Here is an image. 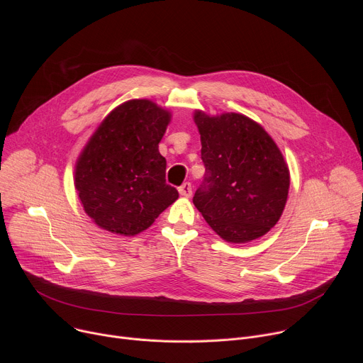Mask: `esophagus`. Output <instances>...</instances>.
<instances>
[{"instance_id":"obj_1","label":"esophagus","mask_w":363,"mask_h":363,"mask_svg":"<svg viewBox=\"0 0 363 363\" xmlns=\"http://www.w3.org/2000/svg\"><path fill=\"white\" fill-rule=\"evenodd\" d=\"M179 194L182 195V196H186V198H189L191 195H192V185L189 184V182H184L181 186H179Z\"/></svg>"}]
</instances>
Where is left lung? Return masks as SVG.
<instances>
[{"mask_svg":"<svg viewBox=\"0 0 363 363\" xmlns=\"http://www.w3.org/2000/svg\"><path fill=\"white\" fill-rule=\"evenodd\" d=\"M205 177L194 205L228 242L263 237L280 220L290 172L272 136L240 113L208 116L195 111Z\"/></svg>","mask_w":363,"mask_h":363,"instance_id":"8db88e82","label":"left lung"}]
</instances>
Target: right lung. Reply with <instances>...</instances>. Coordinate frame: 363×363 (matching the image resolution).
I'll list each match as a JSON object with an SVG mask.
<instances>
[{
    "label": "right lung",
    "instance_id": "obj_1",
    "mask_svg": "<svg viewBox=\"0 0 363 363\" xmlns=\"http://www.w3.org/2000/svg\"><path fill=\"white\" fill-rule=\"evenodd\" d=\"M171 113L147 99L113 109L86 143L74 169L84 213L100 228L136 235L175 202L178 191L165 181L167 160L160 142Z\"/></svg>",
    "mask_w": 363,
    "mask_h": 363
}]
</instances>
